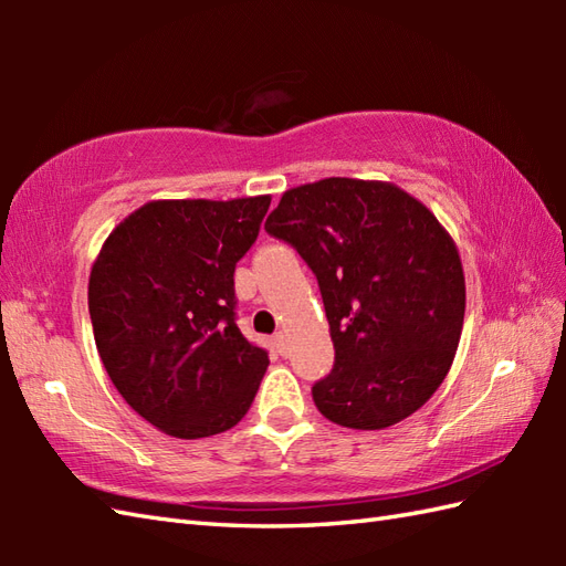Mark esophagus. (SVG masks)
I'll use <instances>...</instances> for the list:
<instances>
[{"mask_svg": "<svg viewBox=\"0 0 566 566\" xmlns=\"http://www.w3.org/2000/svg\"><path fill=\"white\" fill-rule=\"evenodd\" d=\"M274 345H276V350H280L282 355H286V335L284 333H276L274 335Z\"/></svg>", "mask_w": 566, "mask_h": 566, "instance_id": "34e87169", "label": "esophagus"}]
</instances>
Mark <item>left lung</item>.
I'll return each instance as SVG.
<instances>
[{"label":"left lung","instance_id":"left-lung-1","mask_svg":"<svg viewBox=\"0 0 566 566\" xmlns=\"http://www.w3.org/2000/svg\"><path fill=\"white\" fill-rule=\"evenodd\" d=\"M264 231L296 248L326 306L335 365L314 384L328 420L381 430L448 377L464 323L454 240L391 182L328 177L284 191Z\"/></svg>","mask_w":566,"mask_h":566}]
</instances>
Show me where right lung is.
Returning a JSON list of instances; mask_svg holds the SVG:
<instances>
[{
	"label": "right lung",
	"mask_w": 566,
	"mask_h": 566,
	"mask_svg": "<svg viewBox=\"0 0 566 566\" xmlns=\"http://www.w3.org/2000/svg\"><path fill=\"white\" fill-rule=\"evenodd\" d=\"M270 195L158 199L104 240L90 274L94 340L114 387L158 430L197 440L233 428L270 357L235 323V262Z\"/></svg>",
	"instance_id": "add662e5"
}]
</instances>
